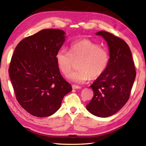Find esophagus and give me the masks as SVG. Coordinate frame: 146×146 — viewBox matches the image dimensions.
I'll use <instances>...</instances> for the list:
<instances>
[{"mask_svg": "<svg viewBox=\"0 0 146 146\" xmlns=\"http://www.w3.org/2000/svg\"><path fill=\"white\" fill-rule=\"evenodd\" d=\"M72 88H73V89H80L81 88L80 86H77V85H75V84L72 85Z\"/></svg>", "mask_w": 146, "mask_h": 146, "instance_id": "34e87169", "label": "esophagus"}]
</instances>
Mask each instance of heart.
<instances>
[{"instance_id":"heart-1","label":"heart","mask_w":146,"mask_h":146,"mask_svg":"<svg viewBox=\"0 0 146 146\" xmlns=\"http://www.w3.org/2000/svg\"><path fill=\"white\" fill-rule=\"evenodd\" d=\"M55 57L59 70L66 76L69 75L75 62L79 61V70L69 76L78 83L99 78L107 70L110 58L107 49L89 39L73 42L70 46V51L60 48Z\"/></svg>"}]
</instances>
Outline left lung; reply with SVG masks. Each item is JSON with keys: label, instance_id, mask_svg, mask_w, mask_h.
<instances>
[{"label": "left lung", "instance_id": "left-lung-1", "mask_svg": "<svg viewBox=\"0 0 146 146\" xmlns=\"http://www.w3.org/2000/svg\"><path fill=\"white\" fill-rule=\"evenodd\" d=\"M96 35L108 42L110 58L104 73L90 86L94 95L86 109L97 117H108L129 100L136 71L129 47L123 39L104 31Z\"/></svg>", "mask_w": 146, "mask_h": 146}]
</instances>
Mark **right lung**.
Listing matches in <instances>:
<instances>
[{
  "label": "right lung",
  "instance_id": "1",
  "mask_svg": "<svg viewBox=\"0 0 146 146\" xmlns=\"http://www.w3.org/2000/svg\"><path fill=\"white\" fill-rule=\"evenodd\" d=\"M64 35L61 29H42L22 40L12 55L9 75L17 100L35 117L53 115L72 90L61 75L55 57Z\"/></svg>",
  "mask_w": 146,
  "mask_h": 146
}]
</instances>
